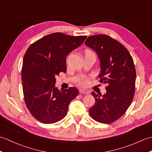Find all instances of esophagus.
Instances as JSON below:
<instances>
[{"label":"esophagus","instance_id":"1","mask_svg":"<svg viewBox=\"0 0 152 152\" xmlns=\"http://www.w3.org/2000/svg\"><path fill=\"white\" fill-rule=\"evenodd\" d=\"M80 93H82V94H89V91L87 89H80Z\"/></svg>","mask_w":152,"mask_h":152}]
</instances>
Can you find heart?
Wrapping results in <instances>:
<instances>
[{
  "instance_id": "1",
  "label": "heart",
  "mask_w": 152,
  "mask_h": 152,
  "mask_svg": "<svg viewBox=\"0 0 152 152\" xmlns=\"http://www.w3.org/2000/svg\"><path fill=\"white\" fill-rule=\"evenodd\" d=\"M90 52H92V51L89 50H87L86 51V53H90ZM78 84L80 86H83V87L87 86L89 84V80H88V78H81L78 81Z\"/></svg>"
}]
</instances>
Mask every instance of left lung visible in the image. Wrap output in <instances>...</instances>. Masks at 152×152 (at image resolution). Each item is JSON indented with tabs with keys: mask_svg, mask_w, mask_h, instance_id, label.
Returning <instances> with one entry per match:
<instances>
[{
	"mask_svg": "<svg viewBox=\"0 0 152 152\" xmlns=\"http://www.w3.org/2000/svg\"><path fill=\"white\" fill-rule=\"evenodd\" d=\"M85 44L99 57L101 72L99 82L106 83V94L93 91L95 103L89 110L96 121L109 124L124 115L134 97L136 70L128 50L118 41L106 34L89 37Z\"/></svg>",
	"mask_w": 152,
	"mask_h": 152,
	"instance_id": "left-lung-1",
	"label": "left lung"
}]
</instances>
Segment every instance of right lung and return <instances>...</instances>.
I'll list each match as a JSON object with an SVG mask.
<instances>
[{"label":"right lung","instance_id":"1","mask_svg":"<svg viewBox=\"0 0 152 152\" xmlns=\"http://www.w3.org/2000/svg\"><path fill=\"white\" fill-rule=\"evenodd\" d=\"M86 38L54 33L32 44L25 52L21 72L24 101L31 115L42 124L63 119L70 102L78 95L76 88H55L56 77L66 72V57Z\"/></svg>","mask_w":152,"mask_h":152}]
</instances>
